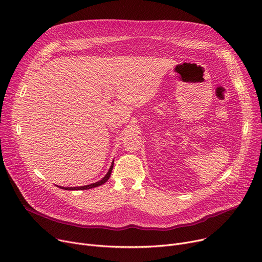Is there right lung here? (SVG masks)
I'll list each match as a JSON object with an SVG mask.
<instances>
[{
    "label": "right lung",
    "mask_w": 262,
    "mask_h": 262,
    "mask_svg": "<svg viewBox=\"0 0 262 262\" xmlns=\"http://www.w3.org/2000/svg\"><path fill=\"white\" fill-rule=\"evenodd\" d=\"M113 167H114V161L107 171V173L105 176H104L100 181L96 182V183H92V184H89V185H84V186H78V187H64V186H58L60 188H63V189H66V190H76V189H90V188H94V187H97V186H100L102 184L105 183L110 177H111V173H112V170H113Z\"/></svg>",
    "instance_id": "1"
}]
</instances>
